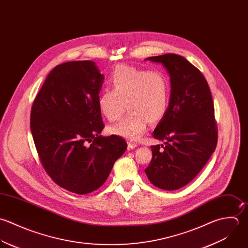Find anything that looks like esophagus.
Returning <instances> with one entry per match:
<instances>
[{
    "instance_id": "obj_1",
    "label": "esophagus",
    "mask_w": 248,
    "mask_h": 248,
    "mask_svg": "<svg viewBox=\"0 0 248 248\" xmlns=\"http://www.w3.org/2000/svg\"><path fill=\"white\" fill-rule=\"evenodd\" d=\"M136 147H137V143H136V142H134V141H132V140L128 141V149H129V150L135 149Z\"/></svg>"
}]
</instances>
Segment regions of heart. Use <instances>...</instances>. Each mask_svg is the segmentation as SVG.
<instances>
[{
	"mask_svg": "<svg viewBox=\"0 0 248 248\" xmlns=\"http://www.w3.org/2000/svg\"><path fill=\"white\" fill-rule=\"evenodd\" d=\"M108 83L97 100L98 108L109 122L121 118L127 108L129 114L109 133L132 140H139L148 123L154 125L165 117L170 100V82L165 72L148 71L136 66L119 64L112 71Z\"/></svg>",
	"mask_w": 248,
	"mask_h": 248,
	"instance_id": "b5f03b06",
	"label": "heart"
}]
</instances>
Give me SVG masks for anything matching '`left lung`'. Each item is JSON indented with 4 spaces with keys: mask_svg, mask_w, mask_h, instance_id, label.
I'll return each mask as SVG.
<instances>
[{
    "mask_svg": "<svg viewBox=\"0 0 248 248\" xmlns=\"http://www.w3.org/2000/svg\"><path fill=\"white\" fill-rule=\"evenodd\" d=\"M170 75L167 112L153 132L165 145L151 146L145 173L157 187L175 190L192 181L215 152L217 127L213 97L203 74L184 57L165 54L146 59Z\"/></svg>",
    "mask_w": 248,
    "mask_h": 248,
    "instance_id": "8db88e82",
    "label": "left lung"
}]
</instances>
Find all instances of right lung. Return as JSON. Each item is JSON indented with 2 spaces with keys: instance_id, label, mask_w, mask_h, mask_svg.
<instances>
[{
  "instance_id": "1",
  "label": "right lung",
  "mask_w": 248,
  "mask_h": 248,
  "mask_svg": "<svg viewBox=\"0 0 248 248\" xmlns=\"http://www.w3.org/2000/svg\"><path fill=\"white\" fill-rule=\"evenodd\" d=\"M104 79L91 61L64 62L49 73L31 107V131L43 168L77 194L99 188L127 149L123 138L100 136Z\"/></svg>"
}]
</instances>
